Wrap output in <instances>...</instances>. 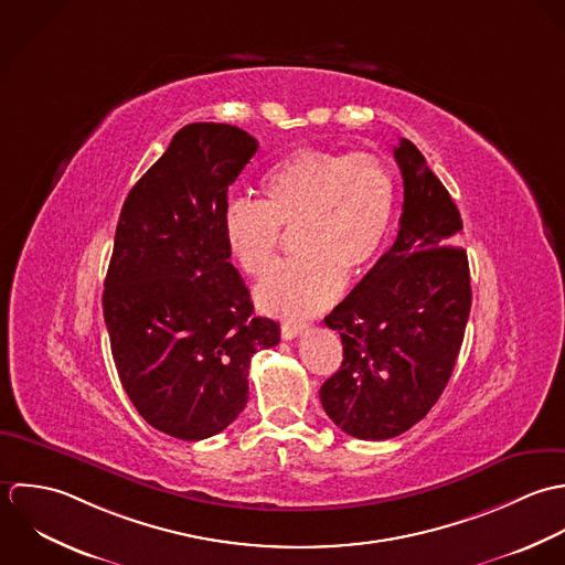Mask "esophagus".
I'll return each mask as SVG.
<instances>
[{"label": "esophagus", "instance_id": "1", "mask_svg": "<svg viewBox=\"0 0 565 565\" xmlns=\"http://www.w3.org/2000/svg\"><path fill=\"white\" fill-rule=\"evenodd\" d=\"M303 330H306L303 323H284L281 326V339L292 340L295 337H299Z\"/></svg>", "mask_w": 565, "mask_h": 565}]
</instances>
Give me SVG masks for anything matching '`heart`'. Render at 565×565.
I'll use <instances>...</instances> for the list:
<instances>
[{
  "label": "heart",
  "mask_w": 565,
  "mask_h": 565,
  "mask_svg": "<svg viewBox=\"0 0 565 565\" xmlns=\"http://www.w3.org/2000/svg\"><path fill=\"white\" fill-rule=\"evenodd\" d=\"M264 201L235 199L223 210V235L239 268L262 277L277 255L281 228L295 231V257L257 288L262 310L308 317L323 310L340 284L364 275L384 250L397 207L391 166L366 152L301 148L270 166Z\"/></svg>",
  "instance_id": "1"
}]
</instances>
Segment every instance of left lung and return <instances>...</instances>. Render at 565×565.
Segmentation results:
<instances>
[{"label": "left lung", "instance_id": "obj_1", "mask_svg": "<svg viewBox=\"0 0 565 565\" xmlns=\"http://www.w3.org/2000/svg\"><path fill=\"white\" fill-rule=\"evenodd\" d=\"M395 161L404 179L397 239L326 317L342 364L319 393L342 433L371 441L406 433L437 404L471 308L450 192L413 141L399 139Z\"/></svg>", "mask_w": 565, "mask_h": 565}]
</instances>
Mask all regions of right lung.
Here are the masks:
<instances>
[{
	"mask_svg": "<svg viewBox=\"0 0 565 565\" xmlns=\"http://www.w3.org/2000/svg\"><path fill=\"white\" fill-rule=\"evenodd\" d=\"M257 150L231 124L183 126L128 192L105 279L103 310L119 382L157 430L201 441L248 402V366L279 342L253 317L223 235L228 185Z\"/></svg>",
	"mask_w": 565,
	"mask_h": 565,
	"instance_id": "add662e5",
	"label": "right lung"
}]
</instances>
